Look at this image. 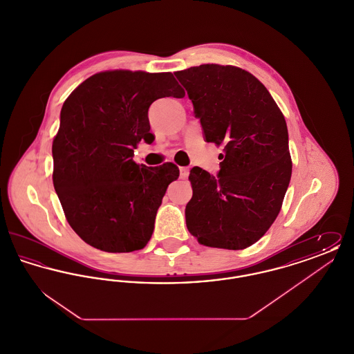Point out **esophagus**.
<instances>
[{"label":"esophagus","instance_id":"1","mask_svg":"<svg viewBox=\"0 0 354 354\" xmlns=\"http://www.w3.org/2000/svg\"><path fill=\"white\" fill-rule=\"evenodd\" d=\"M180 178L182 179H187V176H188V174H189V169L188 167H180Z\"/></svg>","mask_w":354,"mask_h":354}]
</instances>
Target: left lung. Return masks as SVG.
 I'll use <instances>...</instances> for the list:
<instances>
[{
	"instance_id": "8db88e82",
	"label": "left lung",
	"mask_w": 354,
	"mask_h": 354,
	"mask_svg": "<svg viewBox=\"0 0 354 354\" xmlns=\"http://www.w3.org/2000/svg\"><path fill=\"white\" fill-rule=\"evenodd\" d=\"M205 140L223 146L218 178L189 172V234L212 248L244 250L277 218L292 175L286 122L267 87L244 68L205 64L175 73Z\"/></svg>"
}]
</instances>
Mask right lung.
Here are the masks:
<instances>
[{
    "instance_id": "right-lung-1",
    "label": "right lung",
    "mask_w": 354,
    "mask_h": 354,
    "mask_svg": "<svg viewBox=\"0 0 354 354\" xmlns=\"http://www.w3.org/2000/svg\"><path fill=\"white\" fill-rule=\"evenodd\" d=\"M172 73L107 70L88 77L64 103L53 140V185L74 232L104 252H133L151 239L176 165H136L134 149L150 140L149 107L183 98Z\"/></svg>"
}]
</instances>
